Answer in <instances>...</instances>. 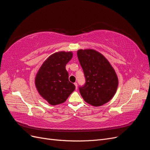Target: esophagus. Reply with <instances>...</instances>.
<instances>
[{
  "label": "esophagus",
  "mask_w": 150,
  "mask_h": 150,
  "mask_svg": "<svg viewBox=\"0 0 150 150\" xmlns=\"http://www.w3.org/2000/svg\"><path fill=\"white\" fill-rule=\"evenodd\" d=\"M74 85L76 86V89H78V84H77V83H74Z\"/></svg>",
  "instance_id": "34e87169"
}]
</instances>
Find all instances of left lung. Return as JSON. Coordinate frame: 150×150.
Wrapping results in <instances>:
<instances>
[{"label": "left lung", "instance_id": "left-lung-1", "mask_svg": "<svg viewBox=\"0 0 150 150\" xmlns=\"http://www.w3.org/2000/svg\"><path fill=\"white\" fill-rule=\"evenodd\" d=\"M77 54L86 78L85 85L79 88L84 100L96 107L110 101L118 86V78L110 62L92 49H79Z\"/></svg>", "mask_w": 150, "mask_h": 150}]
</instances>
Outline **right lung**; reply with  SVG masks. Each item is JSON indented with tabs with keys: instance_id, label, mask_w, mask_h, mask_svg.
<instances>
[{
	"instance_id": "1",
	"label": "right lung",
	"mask_w": 150,
	"mask_h": 150,
	"mask_svg": "<svg viewBox=\"0 0 150 150\" xmlns=\"http://www.w3.org/2000/svg\"><path fill=\"white\" fill-rule=\"evenodd\" d=\"M71 51L52 54L40 67L35 78V85L40 96L55 106L66 101L76 87L69 81L66 66L72 57Z\"/></svg>"
}]
</instances>
